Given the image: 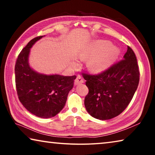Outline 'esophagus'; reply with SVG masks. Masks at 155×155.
<instances>
[{"instance_id": "obj_1", "label": "esophagus", "mask_w": 155, "mask_h": 155, "mask_svg": "<svg viewBox=\"0 0 155 155\" xmlns=\"http://www.w3.org/2000/svg\"><path fill=\"white\" fill-rule=\"evenodd\" d=\"M84 83V80L83 78H82V77L80 75H78L77 78H76L75 81H74V85H80V84Z\"/></svg>"}]
</instances>
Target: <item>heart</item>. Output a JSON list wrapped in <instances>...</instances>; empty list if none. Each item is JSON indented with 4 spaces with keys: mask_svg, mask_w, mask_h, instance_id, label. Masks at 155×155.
<instances>
[{
    "mask_svg": "<svg viewBox=\"0 0 155 155\" xmlns=\"http://www.w3.org/2000/svg\"><path fill=\"white\" fill-rule=\"evenodd\" d=\"M120 50L107 40H95L89 41L79 52L81 59L88 60L87 65L91 72H102L111 66L117 59ZM77 62L75 65H77Z\"/></svg>",
    "mask_w": 155,
    "mask_h": 155,
    "instance_id": "1",
    "label": "heart"
}]
</instances>
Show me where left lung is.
Wrapping results in <instances>:
<instances>
[{"mask_svg":"<svg viewBox=\"0 0 155 155\" xmlns=\"http://www.w3.org/2000/svg\"><path fill=\"white\" fill-rule=\"evenodd\" d=\"M123 57L98 74H83L89 89L85 107L96 119L106 120L117 116L127 108L137 90L140 71L137 58L129 46Z\"/></svg>","mask_w":155,"mask_h":155,"instance_id":"obj_1","label":"left lung"}]
</instances>
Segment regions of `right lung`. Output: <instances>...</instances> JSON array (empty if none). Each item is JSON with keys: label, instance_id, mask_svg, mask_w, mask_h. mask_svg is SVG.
Returning <instances> with one entry per match:
<instances>
[{"label": "right lung", "instance_id": "right-lung-1", "mask_svg": "<svg viewBox=\"0 0 155 155\" xmlns=\"http://www.w3.org/2000/svg\"><path fill=\"white\" fill-rule=\"evenodd\" d=\"M42 37L31 40L18 55L15 65V86L20 103L28 111L41 118H50L64 107L77 77L43 74L30 67V49Z\"/></svg>", "mask_w": 155, "mask_h": 155}]
</instances>
